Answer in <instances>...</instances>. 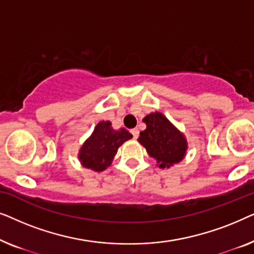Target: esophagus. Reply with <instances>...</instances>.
<instances>
[{"mask_svg": "<svg viewBox=\"0 0 254 254\" xmlns=\"http://www.w3.org/2000/svg\"><path fill=\"white\" fill-rule=\"evenodd\" d=\"M130 133H131V135H133L134 138H137L138 137V134H140V131H138L137 128H134V129L130 130Z\"/></svg>", "mask_w": 254, "mask_h": 254, "instance_id": "34e87169", "label": "esophagus"}]
</instances>
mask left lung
I'll return each instance as SVG.
<instances>
[{
	"label": "left lung",
	"instance_id": "obj_1",
	"mask_svg": "<svg viewBox=\"0 0 254 254\" xmlns=\"http://www.w3.org/2000/svg\"><path fill=\"white\" fill-rule=\"evenodd\" d=\"M147 128L141 131L138 142L150 157L155 158L162 169L170 168L185 157L187 141L182 131L177 129L166 117L159 112L143 118Z\"/></svg>",
	"mask_w": 254,
	"mask_h": 254
}]
</instances>
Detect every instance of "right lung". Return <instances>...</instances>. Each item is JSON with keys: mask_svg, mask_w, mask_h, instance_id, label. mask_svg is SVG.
I'll return each mask as SVG.
<instances>
[{"mask_svg": "<svg viewBox=\"0 0 254 254\" xmlns=\"http://www.w3.org/2000/svg\"><path fill=\"white\" fill-rule=\"evenodd\" d=\"M131 137L133 135L125 128L116 130L111 121H100L93 129L91 136L79 149V162L84 168L93 171H104L112 163L118 148Z\"/></svg>", "mask_w": 254, "mask_h": 254, "instance_id": "1", "label": "right lung"}]
</instances>
